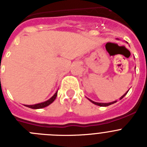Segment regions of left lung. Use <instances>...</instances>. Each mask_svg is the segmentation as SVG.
<instances>
[{
    "label": "left lung",
    "instance_id": "8db88e82",
    "mask_svg": "<svg viewBox=\"0 0 147 147\" xmlns=\"http://www.w3.org/2000/svg\"><path fill=\"white\" fill-rule=\"evenodd\" d=\"M128 91H129V90H128ZM128 91H127V93H124V94L123 95V96H122L121 97L120 99H121V98H124V97L126 95H127V93H128ZM88 99H89V98H88ZM89 100H90V102H92V103L94 104V105H98V106H101V107H107V106H109V105H112V104H114V103H115V102H117V101H114V102H110V103H98V102H93V101H92V100H90V99H89Z\"/></svg>",
    "mask_w": 147,
    "mask_h": 147
}]
</instances>
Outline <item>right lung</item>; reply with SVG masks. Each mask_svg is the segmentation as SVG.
Instances as JSON below:
<instances>
[{"label": "right lung", "mask_w": 147, "mask_h": 147, "mask_svg": "<svg viewBox=\"0 0 147 147\" xmlns=\"http://www.w3.org/2000/svg\"><path fill=\"white\" fill-rule=\"evenodd\" d=\"M57 91L56 92L55 94L51 98H49V100L47 101H45V102H42V103H39V104H36V105H25L26 107H28L29 108H32V109H40V108H43V107H47L49 106V105L52 103L54 102L55 98H57Z\"/></svg>", "instance_id": "obj_1"}]
</instances>
